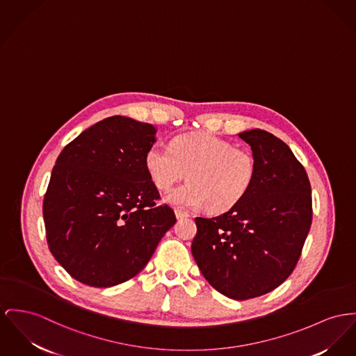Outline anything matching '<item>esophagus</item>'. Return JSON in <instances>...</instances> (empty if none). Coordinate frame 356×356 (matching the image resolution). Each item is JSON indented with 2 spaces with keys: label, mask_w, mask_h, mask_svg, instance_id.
<instances>
[{
  "label": "esophagus",
  "mask_w": 356,
  "mask_h": 356,
  "mask_svg": "<svg viewBox=\"0 0 356 356\" xmlns=\"http://www.w3.org/2000/svg\"><path fill=\"white\" fill-rule=\"evenodd\" d=\"M175 217L179 220V218H186L189 217V213L186 211H182V209H175Z\"/></svg>",
  "instance_id": "1"
}]
</instances>
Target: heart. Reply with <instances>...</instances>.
Returning a JSON list of instances; mask_svg holds the SVG:
<instances>
[{
  "mask_svg": "<svg viewBox=\"0 0 356 356\" xmlns=\"http://www.w3.org/2000/svg\"><path fill=\"white\" fill-rule=\"evenodd\" d=\"M144 166L161 190H170L186 175V185L168 193L167 204L178 208H208L224 213L238 205L257 178V162L251 151L235 147L209 132L185 134L170 147L152 144Z\"/></svg>",
  "mask_w": 356,
  "mask_h": 356,
  "instance_id": "b5f03b06",
  "label": "heart"
}]
</instances>
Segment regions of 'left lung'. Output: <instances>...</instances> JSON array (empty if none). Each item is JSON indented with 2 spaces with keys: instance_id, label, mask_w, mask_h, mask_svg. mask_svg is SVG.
I'll return each instance as SVG.
<instances>
[{
  "instance_id": "1",
  "label": "left lung",
  "mask_w": 356,
  "mask_h": 356,
  "mask_svg": "<svg viewBox=\"0 0 356 356\" xmlns=\"http://www.w3.org/2000/svg\"><path fill=\"white\" fill-rule=\"evenodd\" d=\"M257 162L245 198L212 218L195 217L191 254L217 291L243 301L284 284L301 257L312 224V189L286 143L263 129L238 134Z\"/></svg>"
}]
</instances>
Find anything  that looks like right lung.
<instances>
[{
	"instance_id": "1",
	"label": "right lung",
	"mask_w": 356,
	"mask_h": 356,
	"mask_svg": "<svg viewBox=\"0 0 356 356\" xmlns=\"http://www.w3.org/2000/svg\"><path fill=\"white\" fill-rule=\"evenodd\" d=\"M156 128L112 116L69 143L43 201L48 248L74 280L111 287L138 275L177 218L155 207L159 191L144 156Z\"/></svg>"
}]
</instances>
